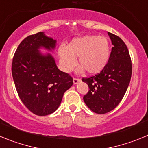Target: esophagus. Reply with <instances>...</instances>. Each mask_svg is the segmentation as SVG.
Masks as SVG:
<instances>
[{
    "label": "esophagus",
    "mask_w": 148,
    "mask_h": 148,
    "mask_svg": "<svg viewBox=\"0 0 148 148\" xmlns=\"http://www.w3.org/2000/svg\"><path fill=\"white\" fill-rule=\"evenodd\" d=\"M80 81H81L80 78H73V83L75 84H78V82H80Z\"/></svg>",
    "instance_id": "1"
}]
</instances>
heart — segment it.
I'll return each instance as SVG.
<instances>
[{
	"label": "heart",
	"mask_w": 148,
	"mask_h": 148,
	"mask_svg": "<svg viewBox=\"0 0 148 148\" xmlns=\"http://www.w3.org/2000/svg\"><path fill=\"white\" fill-rule=\"evenodd\" d=\"M111 46L109 39L100 35H85L72 40L67 46H60L58 50L60 64L65 72H70L78 58L79 71L90 74L100 73L110 59Z\"/></svg>",
	"instance_id": "b5f03b06"
}]
</instances>
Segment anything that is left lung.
<instances>
[{"mask_svg":"<svg viewBox=\"0 0 148 148\" xmlns=\"http://www.w3.org/2000/svg\"><path fill=\"white\" fill-rule=\"evenodd\" d=\"M108 35L113 45L108 63L99 73L82 78L89 87L84 101L98 114L107 113L117 107L127 90L132 75L131 58L126 44L117 35L110 32Z\"/></svg>","mask_w":148,"mask_h":148,"instance_id":"8db88e82","label":"left lung"}]
</instances>
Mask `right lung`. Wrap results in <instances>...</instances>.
I'll return each mask as SVG.
<instances>
[{
  "mask_svg": "<svg viewBox=\"0 0 148 148\" xmlns=\"http://www.w3.org/2000/svg\"><path fill=\"white\" fill-rule=\"evenodd\" d=\"M56 40L39 32L22 40L15 51L12 74L23 104L34 114L47 116L58 109L64 93L73 85V78L58 69L49 54L42 56L38 49L50 50Z\"/></svg>",
  "mask_w": 148,
  "mask_h": 148,
  "instance_id": "add662e5",
  "label": "right lung"
}]
</instances>
